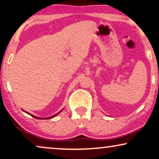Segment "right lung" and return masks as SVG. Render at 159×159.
<instances>
[{
    "mask_svg": "<svg viewBox=\"0 0 159 159\" xmlns=\"http://www.w3.org/2000/svg\"><path fill=\"white\" fill-rule=\"evenodd\" d=\"M22 111H23V110H22ZM61 111H60V112H59V113H58L55 114V115H54V116H51V117H48V118H43V119H49V118H54V117H55V116H56L57 115H58V114H59V113H60ZM25 113H28V114H30L29 113H27V112H26V111H25ZM30 116H32V117H33V118H37V119H42V118H39V117H36V116H33V115H31V114H30Z\"/></svg>",
    "mask_w": 159,
    "mask_h": 159,
    "instance_id": "1",
    "label": "right lung"
}]
</instances>
